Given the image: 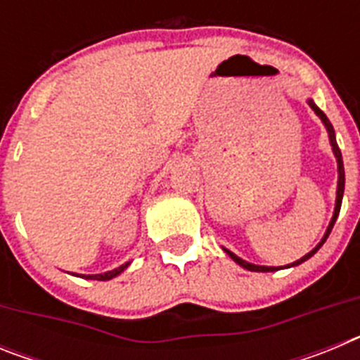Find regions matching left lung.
Returning <instances> with one entry per match:
<instances>
[{
	"mask_svg": "<svg viewBox=\"0 0 360 360\" xmlns=\"http://www.w3.org/2000/svg\"><path fill=\"white\" fill-rule=\"evenodd\" d=\"M308 104H310V108H311V110L316 111L317 115L321 117V120H323V122H324V126H326V129H328V135H330V144H332V148H333V153H335V157H337V165H339V186H337V203H335V212H333V218H332V221H330V225H328V231H326V234H324V238H323V240H321V243L317 245L316 249L311 250V252H308L307 256H303V257H301V259H297V262H294V263H292V265H288V266H294V265H299V263L307 262L308 257H311V256H314V254L317 252V250L321 249V245H323L324 241H326V238L330 236V232H332V229H333V224H335L337 216H339V211H341V203H342V193H345V165H342V155H341V149H339V146H337V141H335V133H333L332 124H330V120L326 119V115H324L323 111H321L319 108L316 106V104L311 103V101H308ZM225 252H227L229 256H231L232 259H234V262L238 263V265H241V266H243V269H247V270H252V272H272V270H279V269H276V266H259V265H252V263H247V262H243V259H241V257H238L236 254H232L231 250H225Z\"/></svg>",
	"mask_w": 360,
	"mask_h": 360,
	"instance_id": "8db88e82",
	"label": "left lung"
}]
</instances>
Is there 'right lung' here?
Returning a JSON list of instances; mask_svg holds the SVG:
<instances>
[{
  "instance_id": "1",
  "label": "right lung",
  "mask_w": 360,
  "mask_h": 360,
  "mask_svg": "<svg viewBox=\"0 0 360 360\" xmlns=\"http://www.w3.org/2000/svg\"><path fill=\"white\" fill-rule=\"evenodd\" d=\"M126 266H128V263H126V265H122V266H119V269H115V270H110V272H104V274L84 276V279H97V281H108V279H111V278H115V276H119L120 272H122V270L126 269Z\"/></svg>"
}]
</instances>
